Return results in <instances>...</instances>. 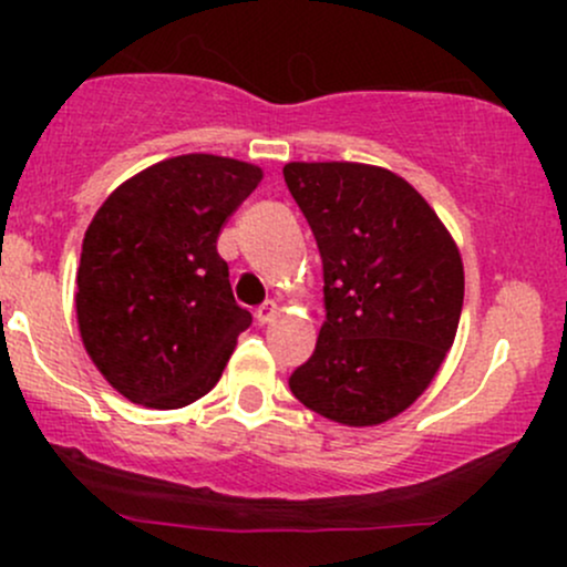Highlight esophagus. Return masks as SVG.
Segmentation results:
<instances>
[{
	"label": "esophagus",
	"mask_w": 567,
	"mask_h": 567,
	"mask_svg": "<svg viewBox=\"0 0 567 567\" xmlns=\"http://www.w3.org/2000/svg\"><path fill=\"white\" fill-rule=\"evenodd\" d=\"M275 317H277V303L275 301H266L264 306H258V311H256L258 324H269L271 320H275Z\"/></svg>",
	"instance_id": "esophagus-1"
}]
</instances>
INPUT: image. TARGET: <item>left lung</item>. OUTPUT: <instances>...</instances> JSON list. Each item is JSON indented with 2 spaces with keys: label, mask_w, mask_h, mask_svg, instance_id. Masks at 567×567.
Listing matches in <instances>:
<instances>
[{
  "label": "left lung",
  "mask_w": 567,
  "mask_h": 567,
  "mask_svg": "<svg viewBox=\"0 0 567 567\" xmlns=\"http://www.w3.org/2000/svg\"><path fill=\"white\" fill-rule=\"evenodd\" d=\"M282 175L320 247L328 311L290 392L341 426H379L426 392L453 347L464 306L458 245L386 167L288 162Z\"/></svg>",
  "instance_id": "8db88e82"
}]
</instances>
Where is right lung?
Here are the masks:
<instances>
[{
    "mask_svg": "<svg viewBox=\"0 0 567 567\" xmlns=\"http://www.w3.org/2000/svg\"><path fill=\"white\" fill-rule=\"evenodd\" d=\"M261 178L250 162L181 154L116 186L90 220L76 322L93 365L135 405L197 402L250 328L216 245Z\"/></svg>",
    "mask_w": 567,
    "mask_h": 567,
    "instance_id": "obj_1",
    "label": "right lung"
}]
</instances>
